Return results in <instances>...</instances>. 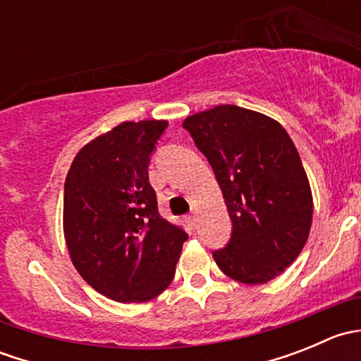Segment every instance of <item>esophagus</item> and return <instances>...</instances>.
I'll return each mask as SVG.
<instances>
[{
    "label": "esophagus",
    "instance_id": "1",
    "mask_svg": "<svg viewBox=\"0 0 361 361\" xmlns=\"http://www.w3.org/2000/svg\"><path fill=\"white\" fill-rule=\"evenodd\" d=\"M187 220H188V224H190L192 227L195 228V221H197V214H195V213L188 214V216H187Z\"/></svg>",
    "mask_w": 361,
    "mask_h": 361
}]
</instances>
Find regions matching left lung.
I'll use <instances>...</instances> for the list:
<instances>
[{
  "label": "left lung",
  "instance_id": "left-lung-1",
  "mask_svg": "<svg viewBox=\"0 0 361 361\" xmlns=\"http://www.w3.org/2000/svg\"><path fill=\"white\" fill-rule=\"evenodd\" d=\"M224 192L232 234L213 251L218 267L258 285L298 257L312 221V195L292 137L276 120L221 104L183 122Z\"/></svg>",
  "mask_w": 361,
  "mask_h": 361
}]
</instances>
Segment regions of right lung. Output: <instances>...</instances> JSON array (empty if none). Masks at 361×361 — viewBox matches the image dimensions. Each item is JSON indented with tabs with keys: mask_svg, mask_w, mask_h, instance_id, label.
<instances>
[{
	"mask_svg": "<svg viewBox=\"0 0 361 361\" xmlns=\"http://www.w3.org/2000/svg\"><path fill=\"white\" fill-rule=\"evenodd\" d=\"M166 120L123 122L73 160L64 235L83 279L116 302H145L171 285L188 235L160 216L148 166Z\"/></svg>",
	"mask_w": 361,
	"mask_h": 361,
	"instance_id": "obj_1",
	"label": "right lung"
}]
</instances>
